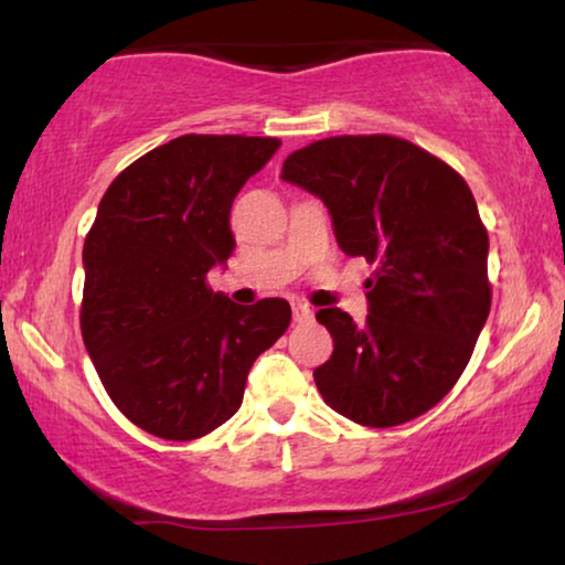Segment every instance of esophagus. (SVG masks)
Instances as JSON below:
<instances>
[{
    "mask_svg": "<svg viewBox=\"0 0 565 565\" xmlns=\"http://www.w3.org/2000/svg\"><path fill=\"white\" fill-rule=\"evenodd\" d=\"M311 319H313L311 308H308L306 303H292V321L306 323V321H311Z\"/></svg>",
    "mask_w": 565,
    "mask_h": 565,
    "instance_id": "obj_1",
    "label": "esophagus"
}]
</instances>
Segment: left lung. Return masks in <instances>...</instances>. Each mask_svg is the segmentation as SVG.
<instances>
[{
    "label": "left lung",
    "mask_w": 565,
    "mask_h": 565,
    "mask_svg": "<svg viewBox=\"0 0 565 565\" xmlns=\"http://www.w3.org/2000/svg\"><path fill=\"white\" fill-rule=\"evenodd\" d=\"M282 180L321 198L347 257L375 265L370 313L316 321L334 352L313 370L337 414L396 427L437 406L466 370L491 311L489 234L466 180L396 136H334L292 151Z\"/></svg>",
    "instance_id": "8db88e82"
}]
</instances>
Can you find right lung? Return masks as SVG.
<instances>
[{
  "label": "right lung",
  "instance_id": "add662e5",
  "mask_svg": "<svg viewBox=\"0 0 565 565\" xmlns=\"http://www.w3.org/2000/svg\"><path fill=\"white\" fill-rule=\"evenodd\" d=\"M277 138L188 134L115 177L84 238L82 339L113 404L161 439L211 435L238 412L254 360L290 306H236L207 273L234 252L231 203Z\"/></svg>",
  "mask_w": 565,
  "mask_h": 565
}]
</instances>
